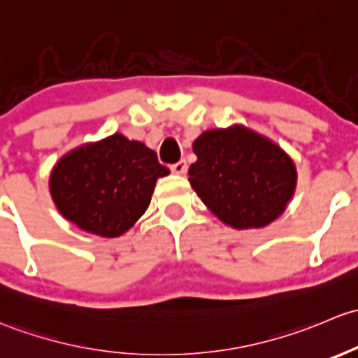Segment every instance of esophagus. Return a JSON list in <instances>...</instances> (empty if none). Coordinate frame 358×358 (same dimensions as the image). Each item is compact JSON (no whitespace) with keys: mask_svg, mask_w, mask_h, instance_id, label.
Returning <instances> with one entry per match:
<instances>
[{"mask_svg":"<svg viewBox=\"0 0 358 358\" xmlns=\"http://www.w3.org/2000/svg\"><path fill=\"white\" fill-rule=\"evenodd\" d=\"M171 171L174 172V174H184V172L187 171L186 160H179V162H176V164H172Z\"/></svg>","mask_w":358,"mask_h":358,"instance_id":"obj_1","label":"esophagus"}]
</instances>
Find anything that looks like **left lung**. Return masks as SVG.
<instances>
[{
	"instance_id": "1",
	"label": "left lung",
	"mask_w": 358,
	"mask_h": 358,
	"mask_svg": "<svg viewBox=\"0 0 358 358\" xmlns=\"http://www.w3.org/2000/svg\"><path fill=\"white\" fill-rule=\"evenodd\" d=\"M189 182L201 201L236 229L264 227L285 212L296 184L289 157L245 127L206 131L193 145Z\"/></svg>"
}]
</instances>
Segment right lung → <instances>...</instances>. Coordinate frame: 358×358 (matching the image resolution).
I'll use <instances>...</instances> for the list:
<instances>
[{
  "mask_svg": "<svg viewBox=\"0 0 358 358\" xmlns=\"http://www.w3.org/2000/svg\"><path fill=\"white\" fill-rule=\"evenodd\" d=\"M167 174L153 150L113 134L65 155L53 169L50 189L65 219L87 233L115 238L145 213L155 182Z\"/></svg>",
  "mask_w": 358,
  "mask_h": 358,
  "instance_id": "add662e5",
  "label": "right lung"
}]
</instances>
